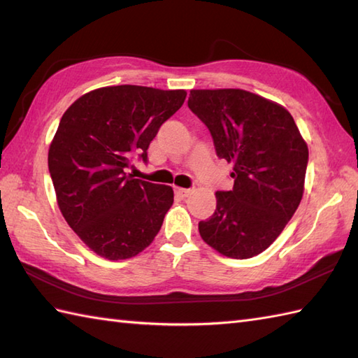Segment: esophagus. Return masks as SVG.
Instances as JSON below:
<instances>
[{"mask_svg":"<svg viewBox=\"0 0 358 358\" xmlns=\"http://www.w3.org/2000/svg\"><path fill=\"white\" fill-rule=\"evenodd\" d=\"M175 194H177L178 196H181V199H186V196H189L192 194V189H185V187H175Z\"/></svg>","mask_w":358,"mask_h":358,"instance_id":"obj_1","label":"esophagus"}]
</instances>
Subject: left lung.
<instances>
[{"instance_id": "1", "label": "left lung", "mask_w": 358, "mask_h": 358, "mask_svg": "<svg viewBox=\"0 0 358 358\" xmlns=\"http://www.w3.org/2000/svg\"><path fill=\"white\" fill-rule=\"evenodd\" d=\"M208 126L217 155L234 164L232 191L199 223L204 243L245 260L268 249L305 192L308 144L283 106L243 89H192L187 101Z\"/></svg>"}]
</instances>
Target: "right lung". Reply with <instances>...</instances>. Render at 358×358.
Listing matches in <instances>:
<instances>
[{
	"label": "right lung",
	"mask_w": 358,
	"mask_h": 358,
	"mask_svg": "<svg viewBox=\"0 0 358 358\" xmlns=\"http://www.w3.org/2000/svg\"><path fill=\"white\" fill-rule=\"evenodd\" d=\"M186 90L108 86L81 95L64 112L49 148L57 203L75 234L106 260L143 252L173 203L171 186L126 173L132 157L148 159L159 126Z\"/></svg>",
	"instance_id": "obj_1"
}]
</instances>
